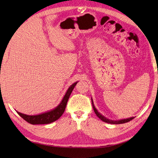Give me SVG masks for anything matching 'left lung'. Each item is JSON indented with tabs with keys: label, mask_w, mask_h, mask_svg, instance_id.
Segmentation results:
<instances>
[{
	"label": "left lung",
	"mask_w": 158,
	"mask_h": 158,
	"mask_svg": "<svg viewBox=\"0 0 158 158\" xmlns=\"http://www.w3.org/2000/svg\"><path fill=\"white\" fill-rule=\"evenodd\" d=\"M92 107H93V109H94V111L95 113V114L101 119V120H102L103 122H106V123H110V124H114V125H117V124H123V123H127V122H129L131 121V120H132V119L134 118V117H131V118H127V119H123V120H119V121H112V120H109V119L106 118L105 117H103V115H102L101 114H100L98 111L97 109L95 108L94 106V103H93V102H92Z\"/></svg>",
	"instance_id": "1"
}]
</instances>
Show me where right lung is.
<instances>
[{
	"mask_svg": "<svg viewBox=\"0 0 158 158\" xmlns=\"http://www.w3.org/2000/svg\"><path fill=\"white\" fill-rule=\"evenodd\" d=\"M77 84V82L73 84L69 89L66 92L64 97L62 100L61 103L57 106L55 109L52 110L51 111L42 113L40 114H37V115H27L25 114H22L21 113H19L17 111L18 114L20 115L22 118H23L26 121L29 123L31 125H43V124H49L52 122L56 121L59 119L62 114L64 112V110L67 104L68 100L69 99L70 95L73 92L75 85Z\"/></svg>",
	"mask_w": 158,
	"mask_h": 158,
	"instance_id": "right-lung-1",
	"label": "right lung"
}]
</instances>
